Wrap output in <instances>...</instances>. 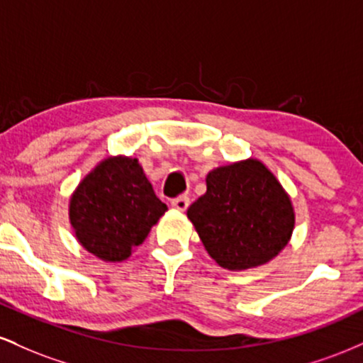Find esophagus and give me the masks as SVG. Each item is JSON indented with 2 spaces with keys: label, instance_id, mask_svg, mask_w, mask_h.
Segmentation results:
<instances>
[{
  "label": "esophagus",
  "instance_id": "esophagus-1",
  "mask_svg": "<svg viewBox=\"0 0 363 363\" xmlns=\"http://www.w3.org/2000/svg\"><path fill=\"white\" fill-rule=\"evenodd\" d=\"M170 205H172V208H176V210H179V211H186L187 206H189V198H187L186 194L177 196V198L172 199V203H170Z\"/></svg>",
  "mask_w": 363,
  "mask_h": 363
}]
</instances>
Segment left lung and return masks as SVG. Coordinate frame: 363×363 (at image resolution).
<instances>
[{"label":"left lung","instance_id":"8db88e82","mask_svg":"<svg viewBox=\"0 0 363 363\" xmlns=\"http://www.w3.org/2000/svg\"><path fill=\"white\" fill-rule=\"evenodd\" d=\"M187 218L208 254L235 272L273 259L295 223L289 194L254 158L211 170L206 193L189 206Z\"/></svg>","mask_w":363,"mask_h":363}]
</instances>
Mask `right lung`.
<instances>
[{
	"mask_svg": "<svg viewBox=\"0 0 363 363\" xmlns=\"http://www.w3.org/2000/svg\"><path fill=\"white\" fill-rule=\"evenodd\" d=\"M167 211L136 158L109 157L83 181L69 201V220L86 251L124 261Z\"/></svg>",
	"mask_w": 363,
	"mask_h": 363,
	"instance_id": "add662e5",
	"label": "right lung"
}]
</instances>
